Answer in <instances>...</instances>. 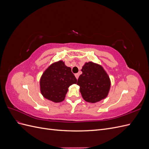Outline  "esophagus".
I'll list each match as a JSON object with an SVG mask.
<instances>
[{
	"label": "esophagus",
	"instance_id": "1",
	"mask_svg": "<svg viewBox=\"0 0 149 149\" xmlns=\"http://www.w3.org/2000/svg\"><path fill=\"white\" fill-rule=\"evenodd\" d=\"M79 74H78V73H76V74H75V77H76V79H78V78H79Z\"/></svg>",
	"mask_w": 149,
	"mask_h": 149
}]
</instances>
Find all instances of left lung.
<instances>
[{
  "instance_id": "8db88e82",
  "label": "left lung",
  "mask_w": 149,
  "mask_h": 149,
  "mask_svg": "<svg viewBox=\"0 0 149 149\" xmlns=\"http://www.w3.org/2000/svg\"><path fill=\"white\" fill-rule=\"evenodd\" d=\"M83 73L79 76L77 84L81 94L88 102L95 103L107 97L109 91V77L103 68L93 62L86 63L83 66Z\"/></svg>"
}]
</instances>
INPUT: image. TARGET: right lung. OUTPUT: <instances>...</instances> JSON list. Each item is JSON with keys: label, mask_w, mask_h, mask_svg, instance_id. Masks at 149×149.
<instances>
[{"label": "right lung", "mask_w": 149, "mask_h": 149, "mask_svg": "<svg viewBox=\"0 0 149 149\" xmlns=\"http://www.w3.org/2000/svg\"><path fill=\"white\" fill-rule=\"evenodd\" d=\"M77 79L63 61L54 63L45 71L40 79V91L44 97L55 102L65 100L68 88Z\"/></svg>", "instance_id": "obj_1"}]
</instances>
